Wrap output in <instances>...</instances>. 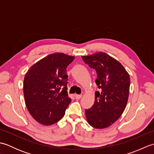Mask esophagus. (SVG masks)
<instances>
[{"label": "esophagus", "mask_w": 154, "mask_h": 154, "mask_svg": "<svg viewBox=\"0 0 154 154\" xmlns=\"http://www.w3.org/2000/svg\"><path fill=\"white\" fill-rule=\"evenodd\" d=\"M75 99H76L77 100H79V99H81V97H82V95H81V94H75Z\"/></svg>", "instance_id": "esophagus-1"}]
</instances>
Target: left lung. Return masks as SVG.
<instances>
[{
  "instance_id": "8db88e82",
  "label": "left lung",
  "mask_w": 154,
  "mask_h": 154,
  "mask_svg": "<svg viewBox=\"0 0 154 154\" xmlns=\"http://www.w3.org/2000/svg\"><path fill=\"white\" fill-rule=\"evenodd\" d=\"M82 60L97 73L100 89L95 92L94 104L85 110L88 123L94 128L109 127L119 119L126 106L130 78L119 61L102 51L82 56Z\"/></svg>"
}]
</instances>
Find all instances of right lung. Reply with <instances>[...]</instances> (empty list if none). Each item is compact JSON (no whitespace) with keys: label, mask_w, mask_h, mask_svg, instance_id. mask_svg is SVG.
Returning <instances> with one entry per match:
<instances>
[{"label":"right lung","mask_w":154,"mask_h":154,"mask_svg":"<svg viewBox=\"0 0 154 154\" xmlns=\"http://www.w3.org/2000/svg\"><path fill=\"white\" fill-rule=\"evenodd\" d=\"M74 59L63 53L51 54L36 62L26 73V105L39 123L50 126L63 117L71 101L67 94L66 68Z\"/></svg>","instance_id":"obj_1"}]
</instances>
